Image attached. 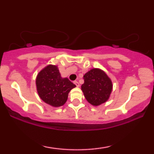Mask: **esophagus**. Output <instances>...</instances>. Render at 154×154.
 Listing matches in <instances>:
<instances>
[{"mask_svg":"<svg viewBox=\"0 0 154 154\" xmlns=\"http://www.w3.org/2000/svg\"><path fill=\"white\" fill-rule=\"evenodd\" d=\"M73 83H74V84H75V85H76V87H79V86H80V84H79V83L78 81H75L74 82H73Z\"/></svg>","mask_w":154,"mask_h":154,"instance_id":"1","label":"esophagus"}]
</instances>
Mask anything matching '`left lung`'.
Wrapping results in <instances>:
<instances>
[{"label": "left lung", "instance_id": "left-lung-1", "mask_svg": "<svg viewBox=\"0 0 154 154\" xmlns=\"http://www.w3.org/2000/svg\"><path fill=\"white\" fill-rule=\"evenodd\" d=\"M81 85L86 100L92 106H100L109 100L113 90V83L104 71L94 68L83 75Z\"/></svg>", "mask_w": 154, "mask_h": 154}]
</instances>
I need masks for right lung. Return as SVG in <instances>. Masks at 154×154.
<instances>
[{
    "mask_svg": "<svg viewBox=\"0 0 154 154\" xmlns=\"http://www.w3.org/2000/svg\"><path fill=\"white\" fill-rule=\"evenodd\" d=\"M39 97L52 107L64 105L69 92L76 87L67 78H62L57 66L48 64L41 69L35 79Z\"/></svg>",
    "mask_w": 154,
    "mask_h": 154,
    "instance_id": "right-lung-1",
    "label": "right lung"
}]
</instances>
